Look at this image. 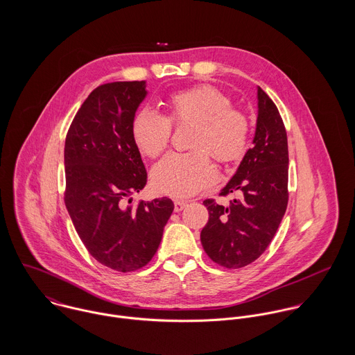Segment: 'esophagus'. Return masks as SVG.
Masks as SVG:
<instances>
[{
    "instance_id": "obj_1",
    "label": "esophagus",
    "mask_w": 355,
    "mask_h": 355,
    "mask_svg": "<svg viewBox=\"0 0 355 355\" xmlns=\"http://www.w3.org/2000/svg\"><path fill=\"white\" fill-rule=\"evenodd\" d=\"M187 205V201H175V211H182Z\"/></svg>"
}]
</instances>
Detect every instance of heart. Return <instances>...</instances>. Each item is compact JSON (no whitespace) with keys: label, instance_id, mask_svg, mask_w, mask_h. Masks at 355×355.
<instances>
[{"label":"heart","instance_id":"obj_1","mask_svg":"<svg viewBox=\"0 0 355 355\" xmlns=\"http://www.w3.org/2000/svg\"><path fill=\"white\" fill-rule=\"evenodd\" d=\"M230 97L211 85H196L172 93L165 101V117L139 110L131 121V137L139 153L157 158L165 152L172 125L191 124L189 148L194 152L173 153L153 168V187L175 198L194 196L216 179L209 158L223 165L242 159L248 152L250 120L232 107Z\"/></svg>","mask_w":355,"mask_h":355}]
</instances>
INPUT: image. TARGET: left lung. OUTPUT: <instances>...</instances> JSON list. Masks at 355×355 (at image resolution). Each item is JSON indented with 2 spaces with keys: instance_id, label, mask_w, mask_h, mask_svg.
<instances>
[{
  "instance_id": "1",
  "label": "left lung",
  "mask_w": 355,
  "mask_h": 355,
  "mask_svg": "<svg viewBox=\"0 0 355 355\" xmlns=\"http://www.w3.org/2000/svg\"><path fill=\"white\" fill-rule=\"evenodd\" d=\"M254 146L220 196L235 193L228 206L205 200L209 220L201 231L203 250L216 263L243 268L272 242L288 203V145L282 116L258 87Z\"/></svg>"
}]
</instances>
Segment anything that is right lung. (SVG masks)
<instances>
[{
    "label": "right lung",
    "instance_id": "obj_1",
    "mask_svg": "<svg viewBox=\"0 0 355 355\" xmlns=\"http://www.w3.org/2000/svg\"><path fill=\"white\" fill-rule=\"evenodd\" d=\"M146 82H113L94 89L65 138L64 202L87 252L119 272L148 265L157 252L173 202L131 205L148 173L131 137V121L145 100Z\"/></svg>",
    "mask_w": 355,
    "mask_h": 355
}]
</instances>
